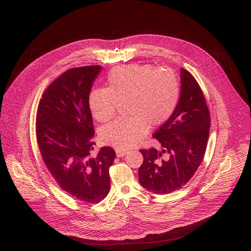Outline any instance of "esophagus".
<instances>
[{"label":"esophagus","instance_id":"obj_1","mask_svg":"<svg viewBox=\"0 0 251 251\" xmlns=\"http://www.w3.org/2000/svg\"><path fill=\"white\" fill-rule=\"evenodd\" d=\"M127 153H128L127 151H124V150H121V149H117V150H116V156H117L118 158L124 157Z\"/></svg>","mask_w":251,"mask_h":251}]
</instances>
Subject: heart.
I'll return each mask as SVG.
<instances>
[{"label":"heart","mask_w":251,"mask_h":251,"mask_svg":"<svg viewBox=\"0 0 251 251\" xmlns=\"http://www.w3.org/2000/svg\"><path fill=\"white\" fill-rule=\"evenodd\" d=\"M108 88L98 87L89 95L93 117L107 122L116 114L119 103L131 115L104 126L100 138L106 145L127 150L147 134L148 124L158 126L175 111L180 98V84L174 70L155 69L151 64H127L110 71Z\"/></svg>","instance_id":"heart-1"}]
</instances>
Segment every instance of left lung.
Instances as JSON below:
<instances>
[{
	"instance_id": "8db88e82",
	"label": "left lung",
	"mask_w": 251,
	"mask_h": 251,
	"mask_svg": "<svg viewBox=\"0 0 251 251\" xmlns=\"http://www.w3.org/2000/svg\"><path fill=\"white\" fill-rule=\"evenodd\" d=\"M180 76L181 93L176 109L154 134L161 150H141L144 161L139 168V182L157 195L170 194L185 186L206 149L210 118L204 96L188 70L181 67Z\"/></svg>"
}]
</instances>
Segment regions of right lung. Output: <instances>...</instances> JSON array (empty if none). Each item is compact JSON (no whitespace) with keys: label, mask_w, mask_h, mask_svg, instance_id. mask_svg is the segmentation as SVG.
Listing matches in <instances>:
<instances>
[{"label":"right lung","mask_w":251,"mask_h":251,"mask_svg":"<svg viewBox=\"0 0 251 251\" xmlns=\"http://www.w3.org/2000/svg\"><path fill=\"white\" fill-rule=\"evenodd\" d=\"M100 65L69 69L45 91L37 112V139L43 160L58 186L75 199L95 203L110 191V147L92 155L95 143L89 94Z\"/></svg>","instance_id":"right-lung-1"}]
</instances>
